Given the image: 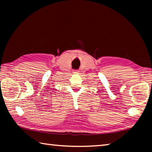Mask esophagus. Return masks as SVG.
<instances>
[{
    "mask_svg": "<svg viewBox=\"0 0 152 152\" xmlns=\"http://www.w3.org/2000/svg\"><path fill=\"white\" fill-rule=\"evenodd\" d=\"M73 73H74V74H78V70H74Z\"/></svg>",
    "mask_w": 152,
    "mask_h": 152,
    "instance_id": "34e87169",
    "label": "esophagus"
}]
</instances>
